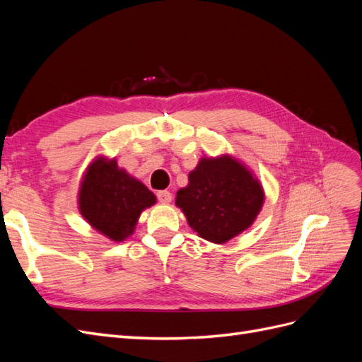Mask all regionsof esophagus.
I'll return each instance as SVG.
<instances>
[{
    "instance_id": "obj_1",
    "label": "esophagus",
    "mask_w": 362,
    "mask_h": 362,
    "mask_svg": "<svg viewBox=\"0 0 362 362\" xmlns=\"http://www.w3.org/2000/svg\"><path fill=\"white\" fill-rule=\"evenodd\" d=\"M157 198L161 204H169L172 201V193L168 190H161L157 193Z\"/></svg>"
}]
</instances>
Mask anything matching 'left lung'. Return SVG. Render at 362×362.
<instances>
[{"mask_svg": "<svg viewBox=\"0 0 362 362\" xmlns=\"http://www.w3.org/2000/svg\"><path fill=\"white\" fill-rule=\"evenodd\" d=\"M264 189L245 163L234 156L202 157L189 184L177 192L189 226L201 238L223 245L255 222L264 204Z\"/></svg>", "mask_w": 362, "mask_h": 362, "instance_id": "1", "label": "left lung"}]
</instances>
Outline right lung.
<instances>
[{
    "label": "right lung",
    "mask_w": 362,
    "mask_h": 362,
    "mask_svg": "<svg viewBox=\"0 0 362 362\" xmlns=\"http://www.w3.org/2000/svg\"><path fill=\"white\" fill-rule=\"evenodd\" d=\"M156 202L144 182L119 168L116 158L104 156L87 166L76 198L84 221L116 243L134 234L141 211Z\"/></svg>",
    "instance_id": "add662e5"
}]
</instances>
